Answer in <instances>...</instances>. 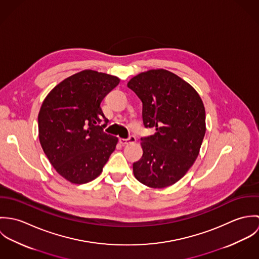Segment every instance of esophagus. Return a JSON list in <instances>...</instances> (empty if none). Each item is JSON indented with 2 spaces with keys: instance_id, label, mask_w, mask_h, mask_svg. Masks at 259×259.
Returning a JSON list of instances; mask_svg holds the SVG:
<instances>
[{
  "instance_id": "34e87169",
  "label": "esophagus",
  "mask_w": 259,
  "mask_h": 259,
  "mask_svg": "<svg viewBox=\"0 0 259 259\" xmlns=\"http://www.w3.org/2000/svg\"><path fill=\"white\" fill-rule=\"evenodd\" d=\"M137 142V139L135 137H130L128 139H119V143L122 145V146H125V145H130V144H135Z\"/></svg>"
}]
</instances>
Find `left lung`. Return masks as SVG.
<instances>
[{
  "instance_id": "1",
  "label": "left lung",
  "mask_w": 259,
  "mask_h": 259,
  "mask_svg": "<svg viewBox=\"0 0 259 259\" xmlns=\"http://www.w3.org/2000/svg\"><path fill=\"white\" fill-rule=\"evenodd\" d=\"M127 87L143 102L145 126L156 131L142 139L135 178L152 188L175 185L198 156L206 130L203 103L185 79L163 69L137 74Z\"/></svg>"
}]
</instances>
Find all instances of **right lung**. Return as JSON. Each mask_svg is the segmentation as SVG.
Masks as SVG:
<instances>
[{
	"label": "right lung",
	"mask_w": 259,
	"mask_h": 259,
	"mask_svg": "<svg viewBox=\"0 0 259 259\" xmlns=\"http://www.w3.org/2000/svg\"><path fill=\"white\" fill-rule=\"evenodd\" d=\"M118 82L117 76L84 70L57 84L41 104L40 146L56 171L72 184L97 179L115 149L117 138L104 133L109 119L101 103Z\"/></svg>",
	"instance_id": "obj_1"
}]
</instances>
